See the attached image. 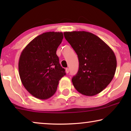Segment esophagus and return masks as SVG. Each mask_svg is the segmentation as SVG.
<instances>
[{
	"mask_svg": "<svg viewBox=\"0 0 131 131\" xmlns=\"http://www.w3.org/2000/svg\"><path fill=\"white\" fill-rule=\"evenodd\" d=\"M69 69H68V68H67V69H66V73H67V74H68V73H69Z\"/></svg>",
	"mask_w": 131,
	"mask_h": 131,
	"instance_id": "34e87169",
	"label": "esophagus"
}]
</instances>
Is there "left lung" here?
Here are the masks:
<instances>
[{
	"label": "left lung",
	"mask_w": 131,
	"mask_h": 131,
	"mask_svg": "<svg viewBox=\"0 0 131 131\" xmlns=\"http://www.w3.org/2000/svg\"><path fill=\"white\" fill-rule=\"evenodd\" d=\"M64 35L79 62L78 72L71 80L73 86L84 95L99 94L115 74L117 61L114 52L100 37L89 32L66 31Z\"/></svg>",
	"instance_id": "left-lung-1"
}]
</instances>
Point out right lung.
Instances as JSON below:
<instances>
[{
    "label": "right lung",
    "instance_id": "right-lung-1",
    "mask_svg": "<svg viewBox=\"0 0 131 131\" xmlns=\"http://www.w3.org/2000/svg\"><path fill=\"white\" fill-rule=\"evenodd\" d=\"M62 39V32H46L33 39L21 53L18 70L21 82L36 98L51 97L59 80L66 74L56 54Z\"/></svg>",
    "mask_w": 131,
    "mask_h": 131
}]
</instances>
